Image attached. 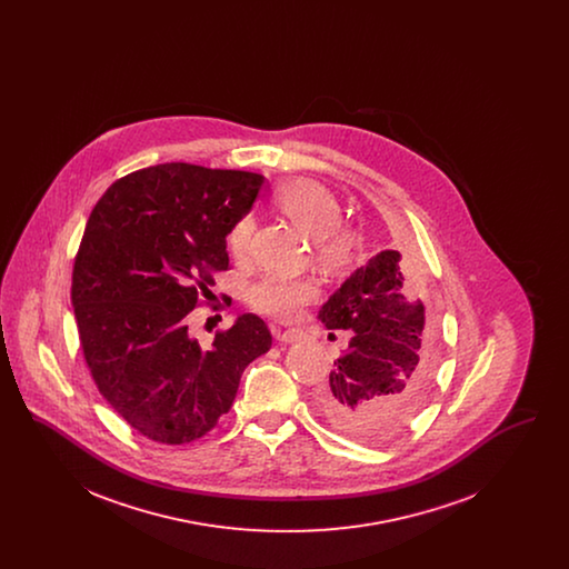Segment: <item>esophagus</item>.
<instances>
[{
	"label": "esophagus",
	"instance_id": "34e87169",
	"mask_svg": "<svg viewBox=\"0 0 569 569\" xmlns=\"http://www.w3.org/2000/svg\"><path fill=\"white\" fill-rule=\"evenodd\" d=\"M302 332L297 328H290V330H281V328H274V339L281 341V343H297L300 341Z\"/></svg>",
	"mask_w": 569,
	"mask_h": 569
}]
</instances>
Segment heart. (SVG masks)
Segmentation results:
<instances>
[{
  "instance_id": "obj_1",
  "label": "heart",
  "mask_w": 569,
  "mask_h": 569,
  "mask_svg": "<svg viewBox=\"0 0 569 569\" xmlns=\"http://www.w3.org/2000/svg\"><path fill=\"white\" fill-rule=\"evenodd\" d=\"M274 204L290 217L305 234L316 239V253L325 267L343 269L352 262L358 249V239L352 230L341 226V204L335 198V193L322 183L311 179L286 181L274 191ZM253 232L256 219L249 213L239 217L232 223L226 243L234 260H247L251 251ZM316 297L318 288L313 281L286 279L279 274L262 277L247 292V300L256 311L283 322L297 320L302 307L309 305Z\"/></svg>"
}]
</instances>
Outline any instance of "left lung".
Returning <instances> with one entry per match:
<instances>
[{"mask_svg": "<svg viewBox=\"0 0 569 569\" xmlns=\"http://www.w3.org/2000/svg\"><path fill=\"white\" fill-rule=\"evenodd\" d=\"M326 328L352 330L316 399L326 422L360 441L399 433L429 392V339L418 281L395 249L379 251L320 309Z\"/></svg>", "mask_w": 569, "mask_h": 569, "instance_id": "8db88e82", "label": "left lung"}]
</instances>
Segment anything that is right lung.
<instances>
[{
  "label": "right lung",
  "instance_id": "right-lung-1",
  "mask_svg": "<svg viewBox=\"0 0 569 569\" xmlns=\"http://www.w3.org/2000/svg\"><path fill=\"white\" fill-rule=\"evenodd\" d=\"M262 174L193 163L149 166L93 207L72 271L84 362L100 395L140 435L181 446L230 411L244 367L271 350L269 326L243 313L204 348L188 316L228 271L226 237Z\"/></svg>",
  "mask_w": 569,
  "mask_h": 569
}]
</instances>
